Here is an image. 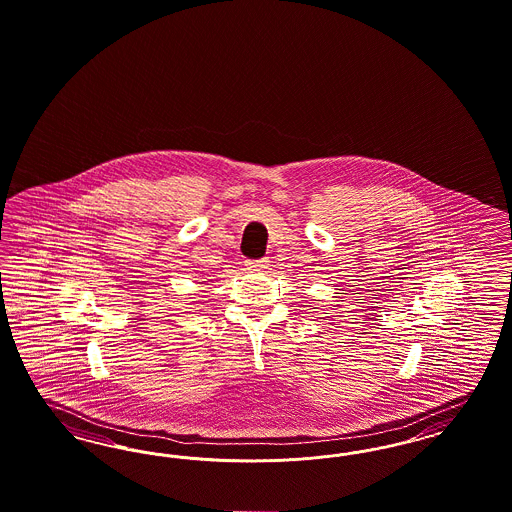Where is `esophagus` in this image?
Returning a JSON list of instances; mask_svg holds the SVG:
<instances>
[{"instance_id": "obj_1", "label": "esophagus", "mask_w": 512, "mask_h": 512, "mask_svg": "<svg viewBox=\"0 0 512 512\" xmlns=\"http://www.w3.org/2000/svg\"><path fill=\"white\" fill-rule=\"evenodd\" d=\"M248 269H252V271H264L269 267V260L267 258H262V260H248L247 262Z\"/></svg>"}]
</instances>
